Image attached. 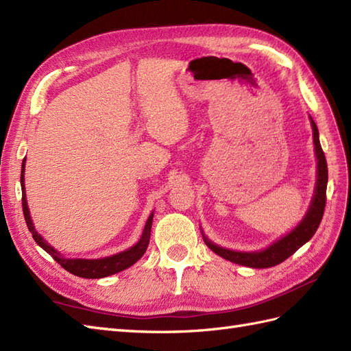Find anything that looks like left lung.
<instances>
[{
	"mask_svg": "<svg viewBox=\"0 0 351 351\" xmlns=\"http://www.w3.org/2000/svg\"><path fill=\"white\" fill-rule=\"evenodd\" d=\"M311 121L313 128V142H314V149H316V157H317V181L316 188H314V195L310 203V208L305 213L302 221L296 226L291 232L282 239L274 241L273 245H269L264 250H256V252H237V250H231L221 247L218 245L212 243V241L203 234L204 243L208 245L209 249H212L215 254L219 255L223 259H228V261L239 264V265H246L252 268H269L277 264L283 263L285 259L293 255L296 250H298L302 245L307 243V241L314 236V232L317 231L320 221L323 218V212H325V204H326V186H328V165L325 158V152H323L319 141V130L316 123Z\"/></svg>",
	"mask_w": 351,
	"mask_h": 351,
	"instance_id": "1",
	"label": "left lung"
}]
</instances>
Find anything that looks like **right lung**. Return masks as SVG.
I'll list each match as a JSON object with an SVG mask.
<instances>
[{
    "instance_id": "1",
    "label": "right lung",
    "mask_w": 351,
    "mask_h": 351,
    "mask_svg": "<svg viewBox=\"0 0 351 351\" xmlns=\"http://www.w3.org/2000/svg\"><path fill=\"white\" fill-rule=\"evenodd\" d=\"M25 161H26V158H23V163H22L21 185H22V208H23L26 226H28V230L31 231L34 240L37 241V245L46 250L49 255H51L53 259H55L58 264H60L71 274L78 276V277L102 278V277H106V276L120 273V271H123V269L129 268L134 263L139 261L142 255L145 254V250L149 245L151 226H152V218H154V212H152L148 217L145 228H143V232H142V236H141L138 243L132 246L128 250H123V252L115 254L112 256L99 258V259H83V258L69 259V258L62 256L55 247L50 246L47 241L41 237V234H38L37 230H35V227H34V223H32L29 209H28V203H26V194H25Z\"/></svg>"
}]
</instances>
